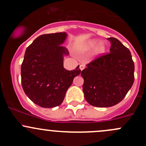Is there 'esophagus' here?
<instances>
[{"instance_id": "esophagus-1", "label": "esophagus", "mask_w": 146, "mask_h": 146, "mask_svg": "<svg viewBox=\"0 0 146 146\" xmlns=\"http://www.w3.org/2000/svg\"><path fill=\"white\" fill-rule=\"evenodd\" d=\"M84 68H85V65H83V64L80 65V70H82Z\"/></svg>"}]
</instances>
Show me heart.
Segmentation results:
<instances>
[{
  "mask_svg": "<svg viewBox=\"0 0 146 146\" xmlns=\"http://www.w3.org/2000/svg\"><path fill=\"white\" fill-rule=\"evenodd\" d=\"M97 45L98 46H97L96 48H95V54L96 55H100V54H102L103 53H104L106 50L105 44L103 42L99 43L98 41L96 40V39H92V40L89 41L84 46V48L85 49H90V48H92L96 46Z\"/></svg>",
  "mask_w": 146,
  "mask_h": 146,
  "instance_id": "heart-1",
  "label": "heart"
}]
</instances>
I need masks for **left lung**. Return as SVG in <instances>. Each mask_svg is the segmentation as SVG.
<instances>
[{"label": "left lung", "instance_id": "left-lung-1", "mask_svg": "<svg viewBox=\"0 0 146 146\" xmlns=\"http://www.w3.org/2000/svg\"><path fill=\"white\" fill-rule=\"evenodd\" d=\"M110 53L87 65L81 72L86 101L94 107H110L120 102L133 85L134 63L129 48L114 37Z\"/></svg>", "mask_w": 146, "mask_h": 146}]
</instances>
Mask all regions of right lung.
<instances>
[{
	"label": "right lung",
	"instance_id": "1",
	"mask_svg": "<svg viewBox=\"0 0 146 146\" xmlns=\"http://www.w3.org/2000/svg\"><path fill=\"white\" fill-rule=\"evenodd\" d=\"M66 32L38 36L27 47L21 66V82L26 95L44 108L60 105L73 78L80 73L64 68V56L69 55L66 47Z\"/></svg>",
	"mask_w": 146,
	"mask_h": 146
}]
</instances>
